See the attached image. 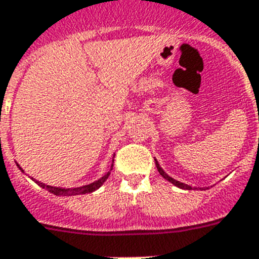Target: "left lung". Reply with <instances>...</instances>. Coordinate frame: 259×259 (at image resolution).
Returning a JSON list of instances; mask_svg holds the SVG:
<instances>
[{"mask_svg":"<svg viewBox=\"0 0 259 259\" xmlns=\"http://www.w3.org/2000/svg\"><path fill=\"white\" fill-rule=\"evenodd\" d=\"M154 161H155V166H157L158 172L161 174V175L163 176L164 179L168 180V182H170V183H172V184H174V185H176V187H179V188H182V189H188V191H191V189H192L191 185H187V184H184V183H180V182H178V180L172 179V178H171V176H168V175H167L166 172H164L163 170H162L161 166H159V163H158L157 159H154Z\"/></svg>","mask_w":259,"mask_h":259,"instance_id":"1","label":"left lung"}]
</instances>
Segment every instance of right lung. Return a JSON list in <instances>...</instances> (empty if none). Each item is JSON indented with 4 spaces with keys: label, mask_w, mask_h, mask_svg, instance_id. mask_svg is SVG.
<instances>
[{
    "label": "right lung",
    "mask_w": 259,
    "mask_h": 259,
    "mask_svg": "<svg viewBox=\"0 0 259 259\" xmlns=\"http://www.w3.org/2000/svg\"><path fill=\"white\" fill-rule=\"evenodd\" d=\"M18 167H19V170L22 171V172H24V171L22 170V167L19 166V164H17ZM111 168H113V164H111ZM111 168H110V171H111ZM110 171L107 174H105L104 176H102L101 179L96 180V182L91 183V184L88 185H83V187H77V188H59V187H52V185H47L44 184V183H40L38 180H35L33 178H32V180L33 182L37 183L40 187H42V188L48 189V191L50 192V193L56 194V196H63V197H66V196H76V194H85V193H92V192H95L96 189H98L100 187H101L102 184H104L105 182H106V179L109 178L110 175Z\"/></svg>",
    "instance_id": "right-lung-1"
}]
</instances>
